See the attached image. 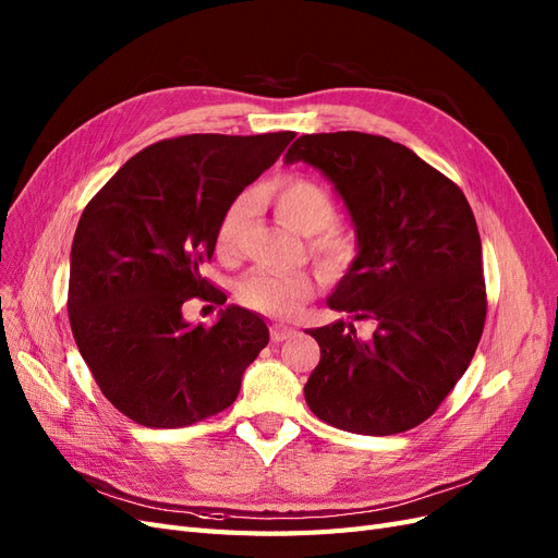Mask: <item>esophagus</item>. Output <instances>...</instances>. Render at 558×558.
Segmentation results:
<instances>
[{
  "label": "esophagus",
  "mask_w": 558,
  "mask_h": 558,
  "mask_svg": "<svg viewBox=\"0 0 558 558\" xmlns=\"http://www.w3.org/2000/svg\"><path fill=\"white\" fill-rule=\"evenodd\" d=\"M298 330L291 328V326H283V324H272V328H269V335H272V342H283L289 340V337H293Z\"/></svg>",
  "instance_id": "1"
}]
</instances>
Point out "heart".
Segmentation results:
<instances>
[{"instance_id":"b5f03b06","label":"heart","mask_w":558,"mask_h":558,"mask_svg":"<svg viewBox=\"0 0 558 558\" xmlns=\"http://www.w3.org/2000/svg\"><path fill=\"white\" fill-rule=\"evenodd\" d=\"M279 216L293 230L312 234V251L330 269H344L359 256V238L347 226L335 223L337 205L326 185L307 177L283 179L275 189ZM256 211V195L242 193L223 211L216 228V248L223 258L242 251L244 230ZM326 289V275L318 269L283 272L272 267H256L240 281L238 300L244 307L269 316H295Z\"/></svg>"}]
</instances>
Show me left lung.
<instances>
[{"instance_id":"left-lung-1","label":"left lung","mask_w":558,"mask_h":558,"mask_svg":"<svg viewBox=\"0 0 558 558\" xmlns=\"http://www.w3.org/2000/svg\"><path fill=\"white\" fill-rule=\"evenodd\" d=\"M298 160L335 183L359 234V256L328 305L375 324L369 340L344 320L310 330L320 361L305 400L349 433L410 430L451 393L484 330L475 216L451 179L379 134H302L286 154Z\"/></svg>"}]
</instances>
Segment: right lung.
<instances>
[{"mask_svg": "<svg viewBox=\"0 0 558 558\" xmlns=\"http://www.w3.org/2000/svg\"><path fill=\"white\" fill-rule=\"evenodd\" d=\"M295 132L183 134L130 158L88 202L72 244L66 312L76 347L113 408L146 428L228 410L267 347L265 320L230 305L191 326V300L223 305L202 277L230 202Z\"/></svg>", "mask_w": 558, "mask_h": 558, "instance_id": "obj_1", "label": "right lung"}]
</instances>
